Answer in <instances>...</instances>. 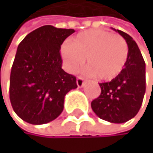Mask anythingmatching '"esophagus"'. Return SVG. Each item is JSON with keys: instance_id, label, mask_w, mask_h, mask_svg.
<instances>
[{"instance_id": "esophagus-1", "label": "esophagus", "mask_w": 153, "mask_h": 153, "mask_svg": "<svg viewBox=\"0 0 153 153\" xmlns=\"http://www.w3.org/2000/svg\"><path fill=\"white\" fill-rule=\"evenodd\" d=\"M76 82H77L78 87L81 88V87H82L83 84H84V79H83L82 77H78V78H77V81H76Z\"/></svg>"}]
</instances>
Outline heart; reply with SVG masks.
Wrapping results in <instances>:
<instances>
[{
	"instance_id": "1",
	"label": "heart",
	"mask_w": 153,
	"mask_h": 153,
	"mask_svg": "<svg viewBox=\"0 0 153 153\" xmlns=\"http://www.w3.org/2000/svg\"><path fill=\"white\" fill-rule=\"evenodd\" d=\"M128 55L124 38L100 29L80 33L61 48V56L71 71H77L86 59L88 72L105 81L116 78L122 71Z\"/></svg>"
}]
</instances>
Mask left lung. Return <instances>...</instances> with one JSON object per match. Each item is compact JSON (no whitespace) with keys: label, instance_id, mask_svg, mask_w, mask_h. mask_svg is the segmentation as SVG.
Instances as JSON below:
<instances>
[{"label":"left lung","instance_id":"left-lung-1","mask_svg":"<svg viewBox=\"0 0 153 153\" xmlns=\"http://www.w3.org/2000/svg\"><path fill=\"white\" fill-rule=\"evenodd\" d=\"M114 30L128 43V59L116 78L99 83L101 94L91 103V106L101 119L120 124L133 118L141 106L146 91L145 61L133 38L123 31Z\"/></svg>","mask_w":153,"mask_h":153}]
</instances>
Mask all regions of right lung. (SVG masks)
Listing matches in <instances>:
<instances>
[{"label": "right lung", "instance_id": "right-lung-1", "mask_svg": "<svg viewBox=\"0 0 153 153\" xmlns=\"http://www.w3.org/2000/svg\"><path fill=\"white\" fill-rule=\"evenodd\" d=\"M74 29L43 25L17 48L10 76V101L21 119L42 125L63 111L64 97L77 88L76 77L61 68L60 46Z\"/></svg>", "mask_w": 153, "mask_h": 153}]
</instances>
